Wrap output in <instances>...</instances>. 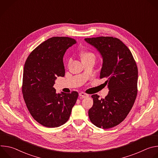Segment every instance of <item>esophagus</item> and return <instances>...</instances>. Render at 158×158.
I'll return each mask as SVG.
<instances>
[{"instance_id": "34e87169", "label": "esophagus", "mask_w": 158, "mask_h": 158, "mask_svg": "<svg viewBox=\"0 0 158 158\" xmlns=\"http://www.w3.org/2000/svg\"><path fill=\"white\" fill-rule=\"evenodd\" d=\"M79 95L80 97H81V98H87V97L89 96L88 94H85V93H83V92L80 93L79 94Z\"/></svg>"}]
</instances>
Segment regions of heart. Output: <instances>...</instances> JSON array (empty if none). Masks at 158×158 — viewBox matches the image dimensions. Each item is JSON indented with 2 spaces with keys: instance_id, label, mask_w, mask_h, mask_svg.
Instances as JSON below:
<instances>
[{
  "instance_id": "obj_1",
  "label": "heart",
  "mask_w": 158,
  "mask_h": 158,
  "mask_svg": "<svg viewBox=\"0 0 158 158\" xmlns=\"http://www.w3.org/2000/svg\"><path fill=\"white\" fill-rule=\"evenodd\" d=\"M81 57L82 59V60H87V59H96V56L94 54V53L90 52V51H84L82 52L80 54Z\"/></svg>"
}]
</instances>
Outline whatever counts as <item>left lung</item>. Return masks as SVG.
<instances>
[{
    "mask_svg": "<svg viewBox=\"0 0 158 158\" xmlns=\"http://www.w3.org/2000/svg\"><path fill=\"white\" fill-rule=\"evenodd\" d=\"M102 59L100 79L105 78L109 93L104 99L94 94L93 106L88 111L97 127L109 129L120 124L130 112L137 96L138 67L126 45L112 37L85 38Z\"/></svg>",
    "mask_w": 158,
    "mask_h": 158,
    "instance_id": "1",
    "label": "left lung"
}]
</instances>
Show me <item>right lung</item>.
<instances>
[{
    "mask_svg": "<svg viewBox=\"0 0 158 158\" xmlns=\"http://www.w3.org/2000/svg\"><path fill=\"white\" fill-rule=\"evenodd\" d=\"M76 40L54 37L44 41L27 57L24 68L22 94L32 118L47 127H57L68 121L78 98L72 93H56L57 77H64L63 57Z\"/></svg>",
    "mask_w": 158,
    "mask_h": 158,
    "instance_id": "obj_1",
    "label": "right lung"
}]
</instances>
